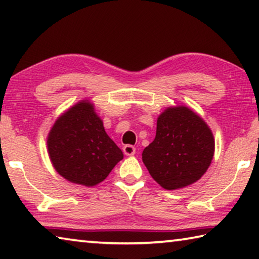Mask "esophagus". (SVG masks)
<instances>
[{"label": "esophagus", "mask_w": 259, "mask_h": 259, "mask_svg": "<svg viewBox=\"0 0 259 259\" xmlns=\"http://www.w3.org/2000/svg\"><path fill=\"white\" fill-rule=\"evenodd\" d=\"M123 153L125 155H134L136 153V148L133 145H125L123 147Z\"/></svg>", "instance_id": "esophagus-1"}]
</instances>
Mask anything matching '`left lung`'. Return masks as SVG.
<instances>
[{"label":"left lung","instance_id":"1","mask_svg":"<svg viewBox=\"0 0 259 259\" xmlns=\"http://www.w3.org/2000/svg\"><path fill=\"white\" fill-rule=\"evenodd\" d=\"M211 130L190 108H166L157 119L156 135L143 151V162L165 190L182 188L202 177L211 163Z\"/></svg>","mask_w":259,"mask_h":259}]
</instances>
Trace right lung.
I'll use <instances>...</instances> for the list:
<instances>
[{
	"instance_id": "right-lung-1",
	"label": "right lung",
	"mask_w": 259,
	"mask_h": 259,
	"mask_svg": "<svg viewBox=\"0 0 259 259\" xmlns=\"http://www.w3.org/2000/svg\"><path fill=\"white\" fill-rule=\"evenodd\" d=\"M50 160L67 181L95 186L106 178L123 153L108 137L93 104L80 102L64 113L48 137Z\"/></svg>"
}]
</instances>
